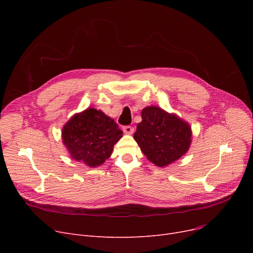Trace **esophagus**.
<instances>
[{
  "label": "esophagus",
  "mask_w": 253,
  "mask_h": 253,
  "mask_svg": "<svg viewBox=\"0 0 253 253\" xmlns=\"http://www.w3.org/2000/svg\"><path fill=\"white\" fill-rule=\"evenodd\" d=\"M123 131H124V133H127V134H132L133 133V131H134V128L132 127V126H124L123 127Z\"/></svg>",
  "instance_id": "1"
}]
</instances>
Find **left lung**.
<instances>
[{
	"label": "left lung",
	"mask_w": 253,
	"mask_h": 253,
	"mask_svg": "<svg viewBox=\"0 0 253 253\" xmlns=\"http://www.w3.org/2000/svg\"><path fill=\"white\" fill-rule=\"evenodd\" d=\"M141 118L133 137L152 163L167 166L188 152L192 132L187 122L158 106L144 108Z\"/></svg>",
	"instance_id": "obj_1"
}]
</instances>
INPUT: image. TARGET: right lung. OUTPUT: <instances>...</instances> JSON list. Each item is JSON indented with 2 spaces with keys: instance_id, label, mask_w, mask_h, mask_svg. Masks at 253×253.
<instances>
[{
  "instance_id": "right-lung-1",
  "label": "right lung",
  "mask_w": 253,
  "mask_h": 253,
  "mask_svg": "<svg viewBox=\"0 0 253 253\" xmlns=\"http://www.w3.org/2000/svg\"><path fill=\"white\" fill-rule=\"evenodd\" d=\"M122 135L114 120L95 109L75 115L62 129L63 143L71 157L89 167L99 166L109 159Z\"/></svg>"
}]
</instances>
